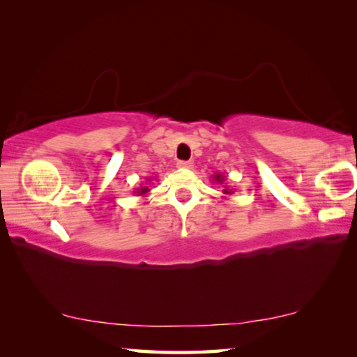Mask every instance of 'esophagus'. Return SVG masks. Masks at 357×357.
<instances>
[{
  "label": "esophagus",
  "mask_w": 357,
  "mask_h": 357,
  "mask_svg": "<svg viewBox=\"0 0 357 357\" xmlns=\"http://www.w3.org/2000/svg\"><path fill=\"white\" fill-rule=\"evenodd\" d=\"M179 168H192L193 167V164L190 160H179L178 164H176Z\"/></svg>",
  "instance_id": "esophagus-1"
}]
</instances>
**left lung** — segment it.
Here are the masks:
<instances>
[{
  "instance_id": "8db88e82",
  "label": "left lung",
  "mask_w": 357,
  "mask_h": 357,
  "mask_svg": "<svg viewBox=\"0 0 357 357\" xmlns=\"http://www.w3.org/2000/svg\"><path fill=\"white\" fill-rule=\"evenodd\" d=\"M213 181L214 183H217L219 185H223V193H225V195H233L234 193V190L233 189H229L228 187V184L225 183L227 181V176L223 173H215V174H213Z\"/></svg>"
}]
</instances>
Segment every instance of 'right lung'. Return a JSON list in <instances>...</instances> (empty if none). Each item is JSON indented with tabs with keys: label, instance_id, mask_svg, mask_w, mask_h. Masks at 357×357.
<instances>
[{
	"label": "right lung",
	"instance_id": "1",
	"mask_svg": "<svg viewBox=\"0 0 357 357\" xmlns=\"http://www.w3.org/2000/svg\"><path fill=\"white\" fill-rule=\"evenodd\" d=\"M146 181H148V183H151V178H148ZM149 192H151V189H149L148 185H140V187H138V189L134 190V193H137L138 197H146Z\"/></svg>",
	"mask_w": 357,
	"mask_h": 357
}]
</instances>
